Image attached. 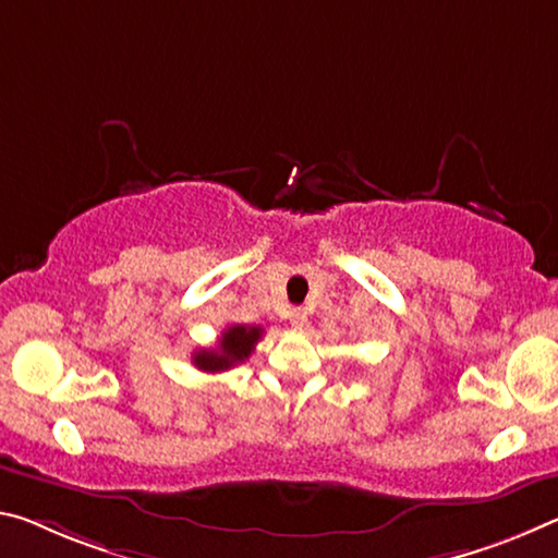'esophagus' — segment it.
Here are the masks:
<instances>
[{"mask_svg": "<svg viewBox=\"0 0 558 558\" xmlns=\"http://www.w3.org/2000/svg\"><path fill=\"white\" fill-rule=\"evenodd\" d=\"M290 325L298 327V330H303V327L307 325V311H305V307H293V311H290Z\"/></svg>", "mask_w": 558, "mask_h": 558, "instance_id": "1", "label": "esophagus"}]
</instances>
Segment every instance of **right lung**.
I'll use <instances>...</instances> for the list:
<instances>
[{
  "mask_svg": "<svg viewBox=\"0 0 558 558\" xmlns=\"http://www.w3.org/2000/svg\"><path fill=\"white\" fill-rule=\"evenodd\" d=\"M263 338V327L258 325H231L220 335L218 348L214 350H198L193 355V365L203 373H223L231 369L238 362L251 357L255 344Z\"/></svg>",
  "mask_w": 558,
  "mask_h": 558,
  "instance_id": "right-lung-1",
  "label": "right lung"
}]
</instances>
